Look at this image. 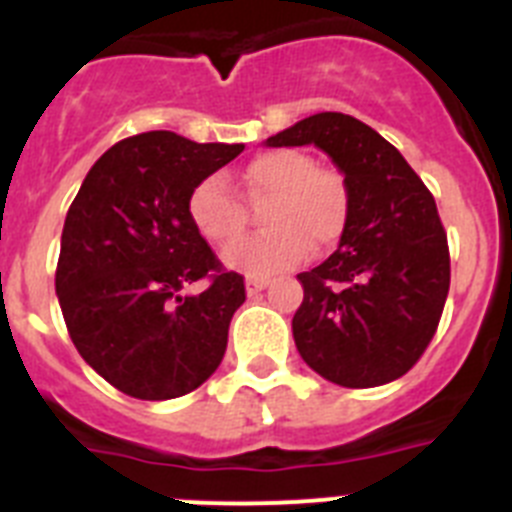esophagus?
<instances>
[{
    "instance_id": "1",
    "label": "esophagus",
    "mask_w": 512,
    "mask_h": 512,
    "mask_svg": "<svg viewBox=\"0 0 512 512\" xmlns=\"http://www.w3.org/2000/svg\"><path fill=\"white\" fill-rule=\"evenodd\" d=\"M266 287H269V279H264V277H248L246 279L248 295H259V292H264Z\"/></svg>"
}]
</instances>
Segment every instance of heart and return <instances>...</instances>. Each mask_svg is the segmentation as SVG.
<instances>
[{
    "instance_id": "obj_1",
    "label": "heart",
    "mask_w": 512,
    "mask_h": 512,
    "mask_svg": "<svg viewBox=\"0 0 512 512\" xmlns=\"http://www.w3.org/2000/svg\"><path fill=\"white\" fill-rule=\"evenodd\" d=\"M243 187L253 205H264L269 230L225 248L223 261L248 277H271L302 264L312 246L328 251L343 238L351 220V187L343 171L318 166L297 148H277L256 156L243 171ZM192 225L215 246L241 238L246 207L223 174L205 176L187 202Z\"/></svg>"
}]
</instances>
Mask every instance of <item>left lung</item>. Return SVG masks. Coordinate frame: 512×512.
Here are the masks:
<instances>
[{
    "label": "left lung",
    "instance_id": "obj_1",
    "mask_svg": "<svg viewBox=\"0 0 512 512\" xmlns=\"http://www.w3.org/2000/svg\"><path fill=\"white\" fill-rule=\"evenodd\" d=\"M323 148L346 174L351 220L338 251L297 274L305 287L292 333L328 382L366 390L408 374L433 341L451 284L436 200L392 143L361 120L318 112L266 146Z\"/></svg>",
    "mask_w": 512,
    "mask_h": 512
}]
</instances>
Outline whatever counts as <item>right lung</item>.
I'll use <instances>...</instances> for the list:
<instances>
[{"label": "right lung", "mask_w": 512, "mask_h": 512, "mask_svg": "<svg viewBox=\"0 0 512 512\" xmlns=\"http://www.w3.org/2000/svg\"><path fill=\"white\" fill-rule=\"evenodd\" d=\"M241 151L169 130L133 135L99 158L71 202L56 295L76 351L115 390L171 400L223 361L246 284L197 233L187 202ZM194 281L206 289L182 296Z\"/></svg>", "instance_id": "1"}]
</instances>
